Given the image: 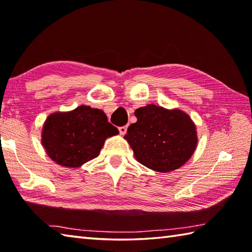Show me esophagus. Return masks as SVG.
Returning <instances> with one entry per match:
<instances>
[{
  "label": "esophagus",
  "mask_w": 252,
  "mask_h": 252,
  "mask_svg": "<svg viewBox=\"0 0 252 252\" xmlns=\"http://www.w3.org/2000/svg\"><path fill=\"white\" fill-rule=\"evenodd\" d=\"M126 130H127V126H123L119 127V132H120V134H122V135L126 134Z\"/></svg>",
  "instance_id": "obj_1"
}]
</instances>
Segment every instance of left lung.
<instances>
[{
  "mask_svg": "<svg viewBox=\"0 0 252 252\" xmlns=\"http://www.w3.org/2000/svg\"><path fill=\"white\" fill-rule=\"evenodd\" d=\"M137 121L127 127L126 140L145 167L169 172L182 167L194 153L197 133L189 115L147 105L135 110Z\"/></svg>",
  "mask_w": 252,
  "mask_h": 252,
  "instance_id": "1",
  "label": "left lung"
}]
</instances>
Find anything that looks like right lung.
<instances>
[{"label":"right lung","mask_w":252,"mask_h":252,"mask_svg":"<svg viewBox=\"0 0 252 252\" xmlns=\"http://www.w3.org/2000/svg\"><path fill=\"white\" fill-rule=\"evenodd\" d=\"M118 134L103 111L79 106L69 112H55L47 118L42 144L58 164L78 168L98 156L107 137Z\"/></svg>","instance_id":"1"}]
</instances>
